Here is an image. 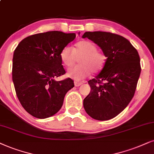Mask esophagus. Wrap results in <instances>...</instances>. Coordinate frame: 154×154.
I'll list each match as a JSON object with an SVG mask.
<instances>
[{
  "instance_id": "obj_1",
  "label": "esophagus",
  "mask_w": 154,
  "mask_h": 154,
  "mask_svg": "<svg viewBox=\"0 0 154 154\" xmlns=\"http://www.w3.org/2000/svg\"><path fill=\"white\" fill-rule=\"evenodd\" d=\"M82 85V82H75V87H79L80 86V85Z\"/></svg>"
}]
</instances>
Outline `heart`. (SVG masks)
<instances>
[{
	"instance_id": "1",
	"label": "heart",
	"mask_w": 154,
	"mask_h": 154,
	"mask_svg": "<svg viewBox=\"0 0 154 154\" xmlns=\"http://www.w3.org/2000/svg\"><path fill=\"white\" fill-rule=\"evenodd\" d=\"M79 60V65L69 69L67 77L75 80H81L90 75L91 72L96 74L104 68L106 61V56L97 50L95 45L88 40L79 41L74 48L65 46L60 52L62 62L67 67H71Z\"/></svg>"
}]
</instances>
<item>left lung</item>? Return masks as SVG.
Segmentation results:
<instances>
[{
	"label": "left lung",
	"instance_id": "obj_1",
	"mask_svg": "<svg viewBox=\"0 0 154 154\" xmlns=\"http://www.w3.org/2000/svg\"><path fill=\"white\" fill-rule=\"evenodd\" d=\"M82 38L100 46L107 57L100 73L88 81L91 91L84 100V108L94 119H111L133 98L141 74L139 53L127 39L114 33L86 32Z\"/></svg>",
	"mask_w": 154,
	"mask_h": 154
}]
</instances>
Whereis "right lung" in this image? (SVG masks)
Here are the masks:
<instances>
[{"mask_svg":"<svg viewBox=\"0 0 154 154\" xmlns=\"http://www.w3.org/2000/svg\"><path fill=\"white\" fill-rule=\"evenodd\" d=\"M75 38V33L49 31L27 37L15 48L12 69L15 92L23 107L34 117L55 114L66 93L75 86L70 78H54L65 74L60 52Z\"/></svg>","mask_w":154,"mask_h":154,"instance_id":"add662e5","label":"right lung"}]
</instances>
